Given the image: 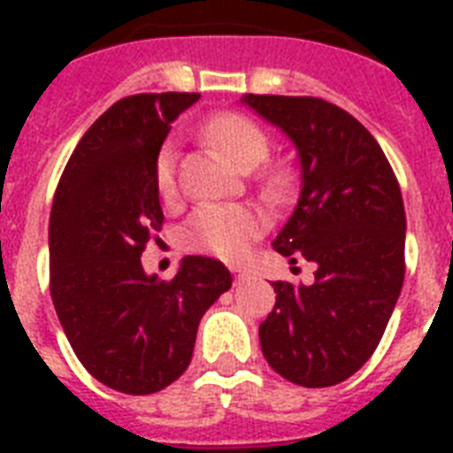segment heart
<instances>
[{
	"mask_svg": "<svg viewBox=\"0 0 453 453\" xmlns=\"http://www.w3.org/2000/svg\"><path fill=\"white\" fill-rule=\"evenodd\" d=\"M192 230L197 234L202 247L211 249L216 254H233L242 249L249 240V230L240 216H234L223 209H209V211L199 213Z\"/></svg>",
	"mask_w": 453,
	"mask_h": 453,
	"instance_id": "obj_1",
	"label": "heart"
}]
</instances>
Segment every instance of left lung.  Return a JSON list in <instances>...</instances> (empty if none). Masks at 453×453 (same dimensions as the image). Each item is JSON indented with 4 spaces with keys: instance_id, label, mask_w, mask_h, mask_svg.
I'll use <instances>...</instances> for the list:
<instances>
[{
    "instance_id": "left-lung-1",
    "label": "left lung",
    "mask_w": 453,
    "mask_h": 453,
    "mask_svg": "<svg viewBox=\"0 0 453 453\" xmlns=\"http://www.w3.org/2000/svg\"><path fill=\"white\" fill-rule=\"evenodd\" d=\"M195 95L117 101L81 136L53 195V308L84 369L117 393L152 395L180 379L199 319L233 284L206 256L164 258L157 270L141 261L164 223L157 157Z\"/></svg>"
}]
</instances>
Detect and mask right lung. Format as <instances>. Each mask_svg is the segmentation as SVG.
Instances as JSON below:
<instances>
[{
    "label": "right lung",
    "instance_id": "add662e5",
    "mask_svg": "<svg viewBox=\"0 0 453 453\" xmlns=\"http://www.w3.org/2000/svg\"><path fill=\"white\" fill-rule=\"evenodd\" d=\"M298 150L301 188L275 251L301 265L275 282L258 326L282 379L329 388L372 357L404 282V202L386 155L345 110L310 96H247ZM291 263H296V258Z\"/></svg>",
    "mask_w": 453,
    "mask_h": 453
}]
</instances>
